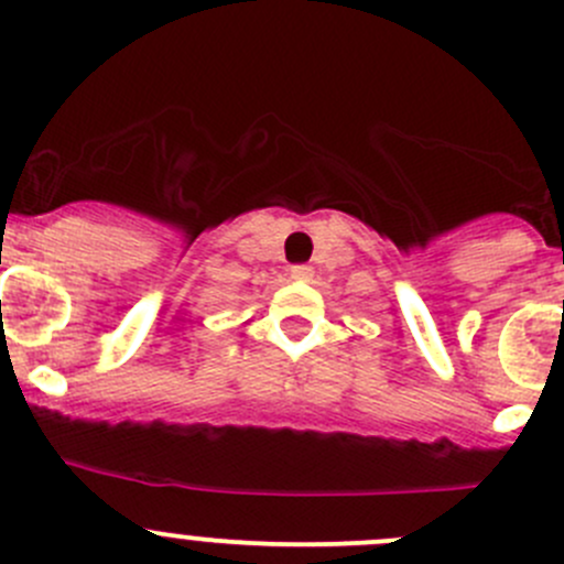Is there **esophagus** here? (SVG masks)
<instances>
[{"label":"esophagus","instance_id":"34e87169","mask_svg":"<svg viewBox=\"0 0 564 564\" xmlns=\"http://www.w3.org/2000/svg\"><path fill=\"white\" fill-rule=\"evenodd\" d=\"M289 275H292V281H311L314 278V270H311L308 264H294L292 270H289Z\"/></svg>","mask_w":564,"mask_h":564}]
</instances>
